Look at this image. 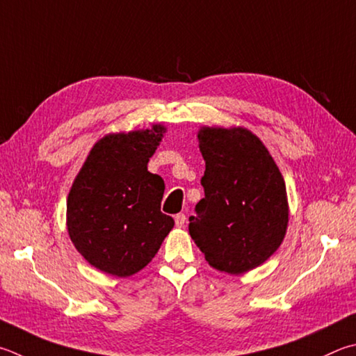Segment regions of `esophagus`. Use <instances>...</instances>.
Segmentation results:
<instances>
[{"label": "esophagus", "mask_w": 356, "mask_h": 356, "mask_svg": "<svg viewBox=\"0 0 356 356\" xmlns=\"http://www.w3.org/2000/svg\"><path fill=\"white\" fill-rule=\"evenodd\" d=\"M174 221H176V225L179 229H182L186 222V216L184 215V213H177V215L174 216Z\"/></svg>", "instance_id": "34e87169"}]
</instances>
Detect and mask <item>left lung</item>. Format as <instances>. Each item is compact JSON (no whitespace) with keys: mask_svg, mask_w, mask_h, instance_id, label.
<instances>
[{"mask_svg":"<svg viewBox=\"0 0 356 356\" xmlns=\"http://www.w3.org/2000/svg\"><path fill=\"white\" fill-rule=\"evenodd\" d=\"M205 197L190 235L211 268L244 274L280 248L288 227L286 186L257 135L244 127H200Z\"/></svg>","mask_w":356,"mask_h":356,"instance_id":"8db88e82","label":"left lung"}]
</instances>
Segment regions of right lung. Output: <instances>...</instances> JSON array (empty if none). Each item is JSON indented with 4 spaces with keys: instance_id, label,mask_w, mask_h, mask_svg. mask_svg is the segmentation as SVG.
<instances>
[{
    "instance_id": "1",
    "label": "right lung",
    "mask_w": 356,
    "mask_h": 356,
    "mask_svg": "<svg viewBox=\"0 0 356 356\" xmlns=\"http://www.w3.org/2000/svg\"><path fill=\"white\" fill-rule=\"evenodd\" d=\"M165 126L108 134L95 143L67 199V229L77 252L102 273L137 274L174 227L160 211L165 182L147 171Z\"/></svg>"
}]
</instances>
